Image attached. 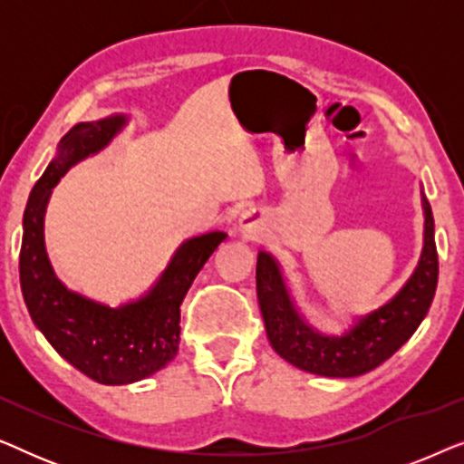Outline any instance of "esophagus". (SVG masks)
<instances>
[{"mask_svg":"<svg viewBox=\"0 0 464 464\" xmlns=\"http://www.w3.org/2000/svg\"><path fill=\"white\" fill-rule=\"evenodd\" d=\"M238 230L243 232L245 238H251V240L262 238L266 230L262 211H257V208H246V211L240 213Z\"/></svg>","mask_w":464,"mask_h":464,"instance_id":"1","label":"esophagus"}]
</instances>
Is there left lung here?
I'll return each instance as SVG.
<instances>
[{
  "label": "left lung",
  "mask_w": 464,
  "mask_h": 464,
  "mask_svg": "<svg viewBox=\"0 0 464 464\" xmlns=\"http://www.w3.org/2000/svg\"><path fill=\"white\" fill-rule=\"evenodd\" d=\"M424 243L418 266L395 297L363 316H357L340 335L314 329L297 310L285 283L281 266L270 253H257V300L266 334L276 354L304 372L327 378H354L392 357L411 338L437 289L440 262L435 246V221L422 194Z\"/></svg>",
  "instance_id": "left-lung-1"
}]
</instances>
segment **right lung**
I'll return each mask as SVG.
<instances>
[{"label": "right lung", "instance_id": "obj_1", "mask_svg": "<svg viewBox=\"0 0 464 464\" xmlns=\"http://www.w3.org/2000/svg\"><path fill=\"white\" fill-rule=\"evenodd\" d=\"M124 113L75 124L31 189L23 215L18 272L31 314L56 353L99 384H130L160 372L179 351L181 302L226 232H207L177 246L148 294L111 308L67 289L50 264L44 219L53 188L73 164L99 154L124 129Z\"/></svg>", "mask_w": 464, "mask_h": 464}]
</instances>
